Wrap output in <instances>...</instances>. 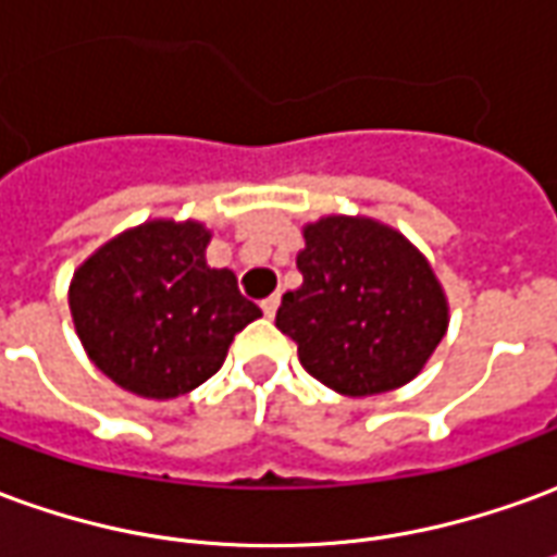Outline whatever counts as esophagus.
Instances as JSON below:
<instances>
[{"mask_svg":"<svg viewBox=\"0 0 557 557\" xmlns=\"http://www.w3.org/2000/svg\"><path fill=\"white\" fill-rule=\"evenodd\" d=\"M277 307H280V295H268L265 301H262V313H265V317H274V313H277Z\"/></svg>","mask_w":557,"mask_h":557,"instance_id":"1","label":"esophagus"}]
</instances>
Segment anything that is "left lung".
I'll return each instance as SVG.
<instances>
[{
    "label": "left lung",
    "instance_id": "1",
    "mask_svg": "<svg viewBox=\"0 0 557 557\" xmlns=\"http://www.w3.org/2000/svg\"><path fill=\"white\" fill-rule=\"evenodd\" d=\"M305 240V283L277 310V329L295 341L305 371L352 398L410 383L449 322L425 256L364 216H325L307 225Z\"/></svg>",
    "mask_w": 557,
    "mask_h": 557
}]
</instances>
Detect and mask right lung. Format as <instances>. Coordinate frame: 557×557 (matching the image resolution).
Segmentation results:
<instances>
[{"mask_svg":"<svg viewBox=\"0 0 557 557\" xmlns=\"http://www.w3.org/2000/svg\"><path fill=\"white\" fill-rule=\"evenodd\" d=\"M201 223H144L77 268L69 305L92 364L141 398H177L220 371L262 310L228 268L205 262Z\"/></svg>","mask_w":557,"mask_h":557,"instance_id":"obj_1","label":"right lung"}]
</instances>
